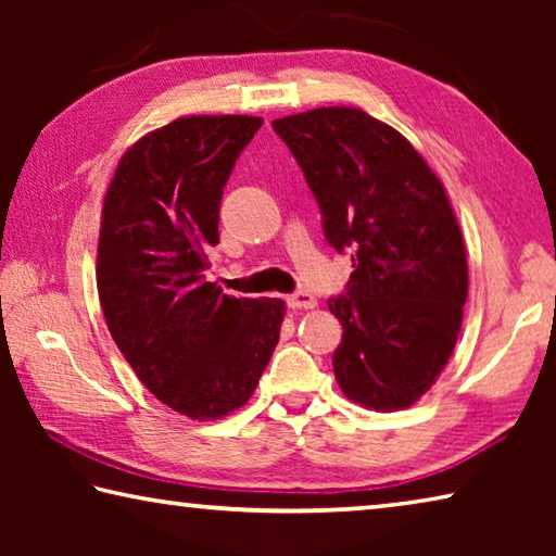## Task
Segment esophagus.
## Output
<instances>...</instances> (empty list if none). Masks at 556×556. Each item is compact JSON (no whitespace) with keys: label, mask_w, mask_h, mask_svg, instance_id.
Instances as JSON below:
<instances>
[{"label":"esophagus","mask_w":556,"mask_h":556,"mask_svg":"<svg viewBox=\"0 0 556 556\" xmlns=\"http://www.w3.org/2000/svg\"><path fill=\"white\" fill-rule=\"evenodd\" d=\"M287 306L294 308V312H299V308H314L316 299L308 291H296V294L287 296Z\"/></svg>","instance_id":"obj_1"}]
</instances>
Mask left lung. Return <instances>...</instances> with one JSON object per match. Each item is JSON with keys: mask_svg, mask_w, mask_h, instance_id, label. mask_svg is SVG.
Returning a JSON list of instances; mask_svg holds the SVG:
<instances>
[{"mask_svg": "<svg viewBox=\"0 0 556 556\" xmlns=\"http://www.w3.org/2000/svg\"><path fill=\"white\" fill-rule=\"evenodd\" d=\"M321 208L324 235L351 252L333 353L345 397L397 412L444 370L464 318V235L444 186L397 129L357 108H318L271 122Z\"/></svg>", "mask_w": 556, "mask_h": 556, "instance_id": "1", "label": "left lung"}]
</instances>
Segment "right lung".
I'll return each mask as SVG.
<instances>
[{
    "label": "right lung",
    "instance_id": "add662e5",
    "mask_svg": "<svg viewBox=\"0 0 556 556\" xmlns=\"http://www.w3.org/2000/svg\"><path fill=\"white\" fill-rule=\"evenodd\" d=\"M262 117H178L119 159L98 242V294L144 388L186 417L242 407L279 343L285 301L235 299L205 277L223 188Z\"/></svg>",
    "mask_w": 556,
    "mask_h": 556
}]
</instances>
